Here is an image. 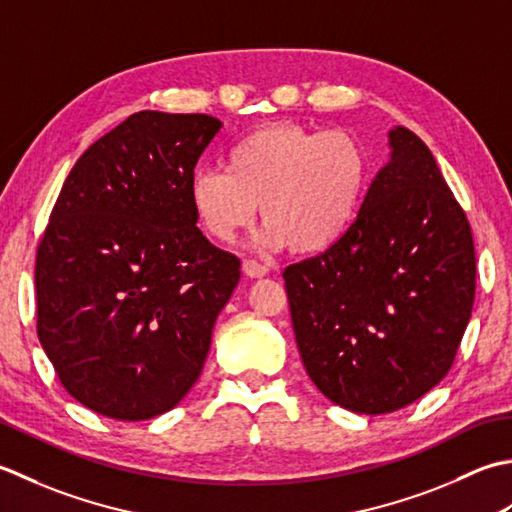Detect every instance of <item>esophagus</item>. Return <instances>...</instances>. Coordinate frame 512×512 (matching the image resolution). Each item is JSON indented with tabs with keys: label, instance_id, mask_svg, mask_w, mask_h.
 <instances>
[{
	"label": "esophagus",
	"instance_id": "esophagus-1",
	"mask_svg": "<svg viewBox=\"0 0 512 512\" xmlns=\"http://www.w3.org/2000/svg\"><path fill=\"white\" fill-rule=\"evenodd\" d=\"M243 271H245V276H249V278H263V276H267V267L256 263V260H245Z\"/></svg>",
	"mask_w": 512,
	"mask_h": 512
}]
</instances>
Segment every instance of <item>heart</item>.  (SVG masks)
Listing matches in <instances>:
<instances>
[{"instance_id": "heart-1", "label": "heart", "mask_w": 512, "mask_h": 512, "mask_svg": "<svg viewBox=\"0 0 512 512\" xmlns=\"http://www.w3.org/2000/svg\"><path fill=\"white\" fill-rule=\"evenodd\" d=\"M371 179V152L353 132L280 121L238 139L227 170H194L187 198L196 223L218 243H232L263 205L260 247L318 256L356 227Z\"/></svg>"}]
</instances>
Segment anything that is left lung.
<instances>
[{
    "mask_svg": "<svg viewBox=\"0 0 512 512\" xmlns=\"http://www.w3.org/2000/svg\"><path fill=\"white\" fill-rule=\"evenodd\" d=\"M356 227L285 269L302 364L342 409L382 415L451 369L475 298L471 225L426 143L389 130Z\"/></svg>",
    "mask_w": 512,
    "mask_h": 512,
    "instance_id": "1",
    "label": "left lung"
}]
</instances>
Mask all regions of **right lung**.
<instances>
[{"instance_id": "1", "label": "right lung", "mask_w": 512, "mask_h": 512, "mask_svg": "<svg viewBox=\"0 0 512 512\" xmlns=\"http://www.w3.org/2000/svg\"><path fill=\"white\" fill-rule=\"evenodd\" d=\"M223 123L132 114L79 156L37 249V336L86 409L139 422L194 387L241 260L196 227L187 183Z\"/></svg>"}]
</instances>
